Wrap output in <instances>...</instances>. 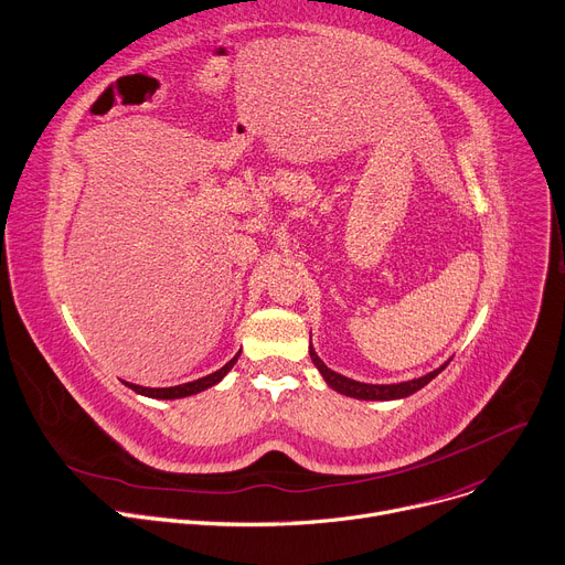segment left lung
I'll list each match as a JSON object with an SVG mask.
<instances>
[{"label": "left lung", "instance_id": "1", "mask_svg": "<svg viewBox=\"0 0 565 565\" xmlns=\"http://www.w3.org/2000/svg\"><path fill=\"white\" fill-rule=\"evenodd\" d=\"M309 354H311V361L316 363V367L320 370V374L324 377L327 386H331L335 393L341 395H348V397H354V399H380V402H386V399H402V397H408L413 393H418L420 388H425L434 377H438V374L445 370V365L449 363V359L423 374V377L418 380H408V382H399V384H365V382H356V380H350L345 377V374H338L333 372L331 367L324 365V361L318 356V352L313 350V345H309Z\"/></svg>", "mask_w": 565, "mask_h": 565}]
</instances>
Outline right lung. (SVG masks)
<instances>
[{
  "instance_id": "obj_1",
  "label": "right lung",
  "mask_w": 565,
  "mask_h": 565,
  "mask_svg": "<svg viewBox=\"0 0 565 565\" xmlns=\"http://www.w3.org/2000/svg\"><path fill=\"white\" fill-rule=\"evenodd\" d=\"M241 352H236V356L232 361L224 363L220 370L206 374V377L202 380H195V382H188V384H179V386H170V388H147V386H138V384H131V382H122L125 386H129L131 391H136L138 395H145V397H152V399H181V397H191V395H198L215 384H220L224 377H227V372L236 365Z\"/></svg>"
}]
</instances>
